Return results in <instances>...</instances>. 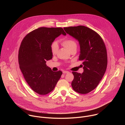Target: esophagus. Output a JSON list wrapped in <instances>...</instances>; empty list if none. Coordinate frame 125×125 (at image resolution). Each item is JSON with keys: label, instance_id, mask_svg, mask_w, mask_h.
Returning <instances> with one entry per match:
<instances>
[{"label": "esophagus", "instance_id": "obj_1", "mask_svg": "<svg viewBox=\"0 0 125 125\" xmlns=\"http://www.w3.org/2000/svg\"><path fill=\"white\" fill-rule=\"evenodd\" d=\"M63 74H68V73H69V71H64L63 72Z\"/></svg>", "mask_w": 125, "mask_h": 125}]
</instances>
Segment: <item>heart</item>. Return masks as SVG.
<instances>
[{
  "label": "heart",
  "instance_id": "b5f03b06",
  "mask_svg": "<svg viewBox=\"0 0 125 125\" xmlns=\"http://www.w3.org/2000/svg\"><path fill=\"white\" fill-rule=\"evenodd\" d=\"M62 44L66 47L68 50H70L72 49L73 47L75 46H77V44L76 42L73 41V40H71L70 39H64L61 41ZM58 49V46L56 42H53L50 45V50L52 53V54L54 55L57 52Z\"/></svg>",
  "mask_w": 125,
  "mask_h": 125
}]
</instances>
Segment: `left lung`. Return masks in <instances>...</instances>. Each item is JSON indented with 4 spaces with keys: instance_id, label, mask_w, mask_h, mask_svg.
Listing matches in <instances>:
<instances>
[{
    "instance_id": "obj_1",
    "label": "left lung",
    "mask_w": 125,
    "mask_h": 125,
    "mask_svg": "<svg viewBox=\"0 0 125 125\" xmlns=\"http://www.w3.org/2000/svg\"><path fill=\"white\" fill-rule=\"evenodd\" d=\"M65 31L77 40L80 45L79 60L83 61V72H72L73 90L86 94L95 89L103 78L107 66L105 43L96 31L83 26L64 28Z\"/></svg>"
}]
</instances>
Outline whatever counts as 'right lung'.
Wrapping results in <instances>:
<instances>
[{"label":"right lung","instance_id":"add662e5","mask_svg":"<svg viewBox=\"0 0 125 125\" xmlns=\"http://www.w3.org/2000/svg\"><path fill=\"white\" fill-rule=\"evenodd\" d=\"M61 34H66L62 28L41 27L27 34L21 43L20 69L28 84L39 94L52 92L62 74L61 71L53 72L46 64L52 58L50 45Z\"/></svg>","mask_w":125,"mask_h":125}]
</instances>
